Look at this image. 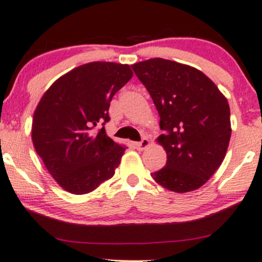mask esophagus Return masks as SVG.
Returning a JSON list of instances; mask_svg holds the SVG:
<instances>
[{
  "instance_id": "esophagus-1",
  "label": "esophagus",
  "mask_w": 262,
  "mask_h": 262,
  "mask_svg": "<svg viewBox=\"0 0 262 262\" xmlns=\"http://www.w3.org/2000/svg\"><path fill=\"white\" fill-rule=\"evenodd\" d=\"M148 146H149V140H148V138H146V137L142 138V141L136 142V143H135V147H136L138 150L146 149Z\"/></svg>"
}]
</instances>
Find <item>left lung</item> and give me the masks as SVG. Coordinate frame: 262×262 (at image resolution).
Here are the masks:
<instances>
[{
  "mask_svg": "<svg viewBox=\"0 0 262 262\" xmlns=\"http://www.w3.org/2000/svg\"><path fill=\"white\" fill-rule=\"evenodd\" d=\"M153 99L165 134L163 169L150 173L176 193L198 189L225 159L231 138L230 105L217 86L200 70L154 58L131 66Z\"/></svg>",
  "mask_w": 262,
  "mask_h": 262,
  "instance_id": "1",
  "label": "left lung"
}]
</instances>
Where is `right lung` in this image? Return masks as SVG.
Listing matches in <instances>:
<instances>
[{"instance_id": "obj_1", "label": "right lung", "mask_w": 262, "mask_h": 262, "mask_svg": "<svg viewBox=\"0 0 262 262\" xmlns=\"http://www.w3.org/2000/svg\"><path fill=\"white\" fill-rule=\"evenodd\" d=\"M131 77L127 64L87 63L42 96L32 119V143L68 192L86 194L114 175L126 147L106 136L104 125L113 96Z\"/></svg>"}]
</instances>
